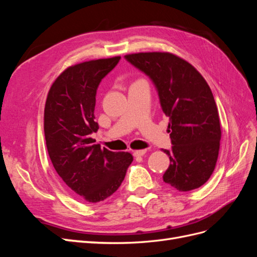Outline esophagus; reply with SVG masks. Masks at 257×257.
Segmentation results:
<instances>
[{
    "label": "esophagus",
    "instance_id": "34e87169",
    "mask_svg": "<svg viewBox=\"0 0 257 257\" xmlns=\"http://www.w3.org/2000/svg\"><path fill=\"white\" fill-rule=\"evenodd\" d=\"M147 152L146 149H143V150H136L134 151V157H143V155H145Z\"/></svg>",
    "mask_w": 257,
    "mask_h": 257
}]
</instances>
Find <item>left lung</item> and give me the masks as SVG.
<instances>
[{
    "mask_svg": "<svg viewBox=\"0 0 257 257\" xmlns=\"http://www.w3.org/2000/svg\"><path fill=\"white\" fill-rule=\"evenodd\" d=\"M124 58L149 76L169 118L173 147L163 149L170 160L163 180L181 192L199 188L212 175L220 150V119L211 89L195 67L173 53L141 52Z\"/></svg>",
    "mask_w": 257,
    "mask_h": 257,
    "instance_id": "1",
    "label": "left lung"
}]
</instances>
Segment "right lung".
<instances>
[{"label": "right lung", "instance_id": "obj_1", "mask_svg": "<svg viewBox=\"0 0 257 257\" xmlns=\"http://www.w3.org/2000/svg\"><path fill=\"white\" fill-rule=\"evenodd\" d=\"M121 57L98 59L69 66L54 80L46 99L44 132L54 169L75 194L98 203L119 189L133 162L128 152H112L91 138L96 91Z\"/></svg>", "mask_w": 257, "mask_h": 257}]
</instances>
